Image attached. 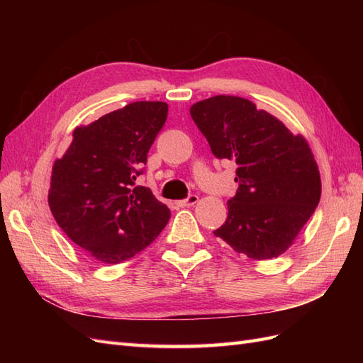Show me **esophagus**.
<instances>
[{
    "label": "esophagus",
    "instance_id": "1",
    "mask_svg": "<svg viewBox=\"0 0 363 363\" xmlns=\"http://www.w3.org/2000/svg\"><path fill=\"white\" fill-rule=\"evenodd\" d=\"M196 203H199V195H189L186 200L177 201V206L179 207H191V206H194Z\"/></svg>",
    "mask_w": 363,
    "mask_h": 363
}]
</instances>
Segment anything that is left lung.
Listing matches in <instances>:
<instances>
[{
	"label": "left lung",
	"instance_id": "left-lung-1",
	"mask_svg": "<svg viewBox=\"0 0 363 363\" xmlns=\"http://www.w3.org/2000/svg\"><path fill=\"white\" fill-rule=\"evenodd\" d=\"M191 116L213 156L238 164L239 188L227 201V221L213 235L252 260L283 255L321 199L307 140L240 96L207 98L191 107Z\"/></svg>",
	"mask_w": 363,
	"mask_h": 363
}]
</instances>
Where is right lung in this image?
<instances>
[{
    "mask_svg": "<svg viewBox=\"0 0 363 363\" xmlns=\"http://www.w3.org/2000/svg\"><path fill=\"white\" fill-rule=\"evenodd\" d=\"M167 116V103H130L77 127L69 148L52 164L51 213L96 260L112 265L131 259L169 221V208L136 184Z\"/></svg>",
    "mask_w": 363,
    "mask_h": 363,
    "instance_id": "right-lung-1",
    "label": "right lung"
}]
</instances>
